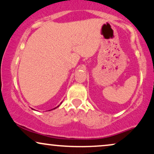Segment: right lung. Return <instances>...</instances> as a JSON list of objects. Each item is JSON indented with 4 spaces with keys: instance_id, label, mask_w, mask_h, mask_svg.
<instances>
[{
    "instance_id": "obj_1",
    "label": "right lung",
    "mask_w": 154,
    "mask_h": 154,
    "mask_svg": "<svg viewBox=\"0 0 154 154\" xmlns=\"http://www.w3.org/2000/svg\"><path fill=\"white\" fill-rule=\"evenodd\" d=\"M58 106H57V107H58ZM57 107H56V108H54V109H56V108H57Z\"/></svg>"
}]
</instances>
